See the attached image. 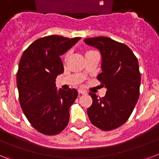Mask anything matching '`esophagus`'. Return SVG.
Segmentation results:
<instances>
[{
  "mask_svg": "<svg viewBox=\"0 0 159 159\" xmlns=\"http://www.w3.org/2000/svg\"><path fill=\"white\" fill-rule=\"evenodd\" d=\"M78 93H79V94H87L86 90H82V89H79V90H78Z\"/></svg>",
  "mask_w": 159,
  "mask_h": 159,
  "instance_id": "1",
  "label": "esophagus"
}]
</instances>
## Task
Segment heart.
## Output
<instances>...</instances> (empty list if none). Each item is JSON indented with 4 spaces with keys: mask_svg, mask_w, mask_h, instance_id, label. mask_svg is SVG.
Instances as JSON below:
<instances>
[{
    "mask_svg": "<svg viewBox=\"0 0 159 159\" xmlns=\"http://www.w3.org/2000/svg\"><path fill=\"white\" fill-rule=\"evenodd\" d=\"M94 52H94V51H91V50H89L86 52V56L88 54H90V53H94ZM69 52H66L65 55H64V60H65V61H66L68 57H69Z\"/></svg>",
    "mask_w": 159,
    "mask_h": 159,
    "instance_id": "b5f03b06",
    "label": "heart"
}]
</instances>
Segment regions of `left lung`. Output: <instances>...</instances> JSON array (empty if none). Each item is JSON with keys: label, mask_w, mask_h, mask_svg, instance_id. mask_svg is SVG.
Listing matches in <instances>:
<instances>
[{"label": "left lung", "mask_w": 159, "mask_h": 159, "mask_svg": "<svg viewBox=\"0 0 159 159\" xmlns=\"http://www.w3.org/2000/svg\"><path fill=\"white\" fill-rule=\"evenodd\" d=\"M84 41L98 49L102 55V73L97 78L107 88L102 98L90 93L93 103L87 109L88 116L98 129L113 130L128 120L139 98L138 61L129 47L107 37L88 38Z\"/></svg>", "instance_id": "left-lung-1"}]
</instances>
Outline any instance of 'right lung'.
I'll list each match as a JSON object with an SVG mask.
<instances>
[{
    "instance_id": "obj_1",
    "label": "right lung",
    "mask_w": 159,
    "mask_h": 159,
    "mask_svg": "<svg viewBox=\"0 0 159 159\" xmlns=\"http://www.w3.org/2000/svg\"><path fill=\"white\" fill-rule=\"evenodd\" d=\"M80 38L43 37L24 51L17 73L19 102L30 125L45 135H57L67 126L76 89L57 90L56 78L64 72L61 59Z\"/></svg>"
}]
</instances>
